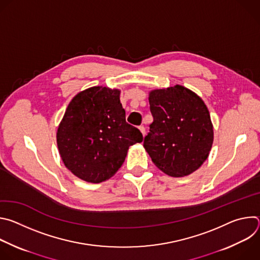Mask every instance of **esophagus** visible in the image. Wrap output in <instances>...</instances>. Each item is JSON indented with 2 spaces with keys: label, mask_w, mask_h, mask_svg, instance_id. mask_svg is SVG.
I'll list each match as a JSON object with an SVG mask.
<instances>
[{
  "label": "esophagus",
  "mask_w": 260,
  "mask_h": 260,
  "mask_svg": "<svg viewBox=\"0 0 260 260\" xmlns=\"http://www.w3.org/2000/svg\"><path fill=\"white\" fill-rule=\"evenodd\" d=\"M139 129H140V132L142 133L143 137H145V135H146V131H145V127H144L143 125H141V126H139Z\"/></svg>",
  "instance_id": "1"
}]
</instances>
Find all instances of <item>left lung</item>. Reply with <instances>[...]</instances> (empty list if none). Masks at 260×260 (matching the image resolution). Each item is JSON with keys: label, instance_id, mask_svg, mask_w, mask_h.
<instances>
[{"label": "left lung", "instance_id": "8db88e82", "mask_svg": "<svg viewBox=\"0 0 260 260\" xmlns=\"http://www.w3.org/2000/svg\"><path fill=\"white\" fill-rule=\"evenodd\" d=\"M149 104L153 122L144 139L146 151L167 175H190L208 158L213 144L207 106L181 85L150 91Z\"/></svg>", "mask_w": 260, "mask_h": 260}]
</instances>
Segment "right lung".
Returning <instances> with one entry per match:
<instances>
[{
  "label": "right lung",
  "mask_w": 260,
  "mask_h": 260,
  "mask_svg": "<svg viewBox=\"0 0 260 260\" xmlns=\"http://www.w3.org/2000/svg\"><path fill=\"white\" fill-rule=\"evenodd\" d=\"M120 90L87 88L72 99L60 121L56 142L64 166L76 177L100 183L124 162L129 146L142 133L125 121Z\"/></svg>",
  "instance_id": "1"
}]
</instances>
